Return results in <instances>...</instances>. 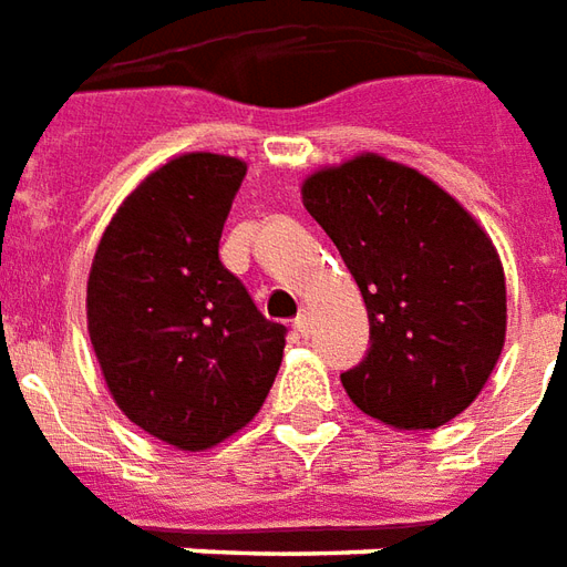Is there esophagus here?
I'll use <instances>...</instances> for the list:
<instances>
[{
	"label": "esophagus",
	"mask_w": 567,
	"mask_h": 567,
	"mask_svg": "<svg viewBox=\"0 0 567 567\" xmlns=\"http://www.w3.org/2000/svg\"><path fill=\"white\" fill-rule=\"evenodd\" d=\"M292 329H296L299 336H308V332H311V315H308V311H299V317L292 320Z\"/></svg>",
	"instance_id": "34e87169"
}]
</instances>
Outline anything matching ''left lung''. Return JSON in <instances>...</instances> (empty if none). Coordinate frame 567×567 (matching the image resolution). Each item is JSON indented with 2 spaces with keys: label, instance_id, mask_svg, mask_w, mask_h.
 Returning a JSON list of instances; mask_svg holds the SVG:
<instances>
[{
  "label": "left lung",
  "instance_id": "left-lung-1",
  "mask_svg": "<svg viewBox=\"0 0 567 567\" xmlns=\"http://www.w3.org/2000/svg\"><path fill=\"white\" fill-rule=\"evenodd\" d=\"M302 195L367 302L369 351L341 372L348 396L400 431H433L461 415L507 332L492 240L436 183L379 155L320 171Z\"/></svg>",
  "mask_w": 567,
  "mask_h": 567
}]
</instances>
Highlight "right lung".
I'll list each match as a JSON object with an SVG mask.
<instances>
[{"mask_svg":"<svg viewBox=\"0 0 567 567\" xmlns=\"http://www.w3.org/2000/svg\"><path fill=\"white\" fill-rule=\"evenodd\" d=\"M244 174L210 152L158 167L112 216L87 277V332L115 403L183 452L262 409L287 344L219 259Z\"/></svg>","mask_w":567,"mask_h":567,"instance_id":"add662e5","label":"right lung"}]
</instances>
